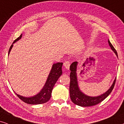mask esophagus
<instances>
[{
    "label": "esophagus",
    "mask_w": 124,
    "mask_h": 124,
    "mask_svg": "<svg viewBox=\"0 0 124 124\" xmlns=\"http://www.w3.org/2000/svg\"><path fill=\"white\" fill-rule=\"evenodd\" d=\"M63 65H64V66H65V69L67 70H69L70 66V62H69V61H65V63H64V64H63Z\"/></svg>",
    "instance_id": "1"
}]
</instances>
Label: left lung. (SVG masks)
I'll return each instance as SVG.
<instances>
[{
    "mask_svg": "<svg viewBox=\"0 0 124 124\" xmlns=\"http://www.w3.org/2000/svg\"><path fill=\"white\" fill-rule=\"evenodd\" d=\"M108 43L109 46L112 48V50L114 51V53L117 55V51L113 46L112 43H110L109 40H108ZM78 62H74L70 65V96L71 101L74 104H75L77 105L82 106V107H86V106H91L99 104L102 101L105 99L108 95H109L112 92V91L114 88V85H115L116 80V78L114 79L112 85L109 88L107 92L102 94L101 95L97 97H90L88 95H85L82 93L79 89L78 85L77 77V66Z\"/></svg>",
    "mask_w": 124,
    "mask_h": 124,
    "instance_id": "1",
    "label": "left lung"
}]
</instances>
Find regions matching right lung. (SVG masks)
Segmentation results:
<instances>
[{"instance_id":"right-lung-1","label":"right lung","mask_w":124,"mask_h":124,"mask_svg":"<svg viewBox=\"0 0 124 124\" xmlns=\"http://www.w3.org/2000/svg\"><path fill=\"white\" fill-rule=\"evenodd\" d=\"M22 37V34L20 35V37H19L18 38L14 40L13 43L12 44L11 46H10V49H9L8 55L10 54L12 46H13V44L15 42L18 41V40H19ZM62 65H63V63L62 62H58V63L53 64L50 73L47 77L46 84L43 86V89H42V90L40 91L39 93H38L37 95L31 97H24L22 96V95L17 94L16 93L15 94L22 101L29 104L38 105L47 102L50 99L51 92H52V90L54 85L55 84L59 77L62 75Z\"/></svg>"}]
</instances>
